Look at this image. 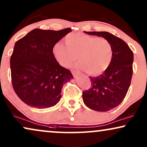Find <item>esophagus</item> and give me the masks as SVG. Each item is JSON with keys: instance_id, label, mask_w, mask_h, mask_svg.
<instances>
[{"instance_id": "obj_1", "label": "esophagus", "mask_w": 147, "mask_h": 147, "mask_svg": "<svg viewBox=\"0 0 147 147\" xmlns=\"http://www.w3.org/2000/svg\"><path fill=\"white\" fill-rule=\"evenodd\" d=\"M72 75H73L75 77H77V76L79 75V72L75 71V70H73V71L72 72Z\"/></svg>"}]
</instances>
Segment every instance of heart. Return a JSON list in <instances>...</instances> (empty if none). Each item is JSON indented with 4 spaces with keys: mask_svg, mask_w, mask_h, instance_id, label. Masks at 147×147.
Instances as JSON below:
<instances>
[{
    "mask_svg": "<svg viewBox=\"0 0 147 147\" xmlns=\"http://www.w3.org/2000/svg\"><path fill=\"white\" fill-rule=\"evenodd\" d=\"M64 40L65 44L57 42L52 47L53 57L62 66L69 67L78 57V68L97 76L111 65L113 49L106 38L79 32L67 35Z\"/></svg>",
    "mask_w": 147,
    "mask_h": 147,
    "instance_id": "heart-1",
    "label": "heart"
}]
</instances>
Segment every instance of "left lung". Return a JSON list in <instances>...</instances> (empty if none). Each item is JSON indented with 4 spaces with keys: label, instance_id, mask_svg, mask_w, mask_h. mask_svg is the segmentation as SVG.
<instances>
[{
    "label": "left lung",
    "instance_id": "8db88e82",
    "mask_svg": "<svg viewBox=\"0 0 147 147\" xmlns=\"http://www.w3.org/2000/svg\"><path fill=\"white\" fill-rule=\"evenodd\" d=\"M85 33L103 37L113 46V57L109 67L98 77H90L92 87L83 92V102L87 107L107 112L119 105L127 94L132 77L133 52L124 40L108 32Z\"/></svg>",
    "mask_w": 147,
    "mask_h": 147
}]
</instances>
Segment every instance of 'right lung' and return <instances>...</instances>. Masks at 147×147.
<instances>
[{"mask_svg": "<svg viewBox=\"0 0 147 147\" xmlns=\"http://www.w3.org/2000/svg\"><path fill=\"white\" fill-rule=\"evenodd\" d=\"M34 29L18 40L10 59L12 85L20 100L30 107L47 109L60 100L64 83L73 78L52 53L55 42L71 32Z\"/></svg>", "mask_w": 147, "mask_h": 147, "instance_id": "add662e5", "label": "right lung"}]
</instances>
